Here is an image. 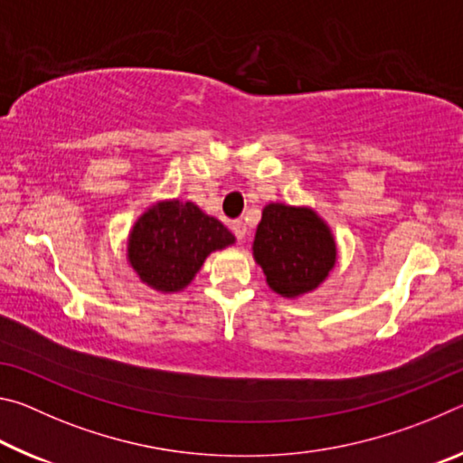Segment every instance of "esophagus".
I'll list each match as a JSON object with an SVG mask.
<instances>
[{"label": "esophagus", "instance_id": "esophagus-1", "mask_svg": "<svg viewBox=\"0 0 463 463\" xmlns=\"http://www.w3.org/2000/svg\"><path fill=\"white\" fill-rule=\"evenodd\" d=\"M231 229H232V232H234V237H237L239 241L245 239V237H247V232H249L247 224L242 222V221H232V222H231Z\"/></svg>", "mask_w": 463, "mask_h": 463}]
</instances>
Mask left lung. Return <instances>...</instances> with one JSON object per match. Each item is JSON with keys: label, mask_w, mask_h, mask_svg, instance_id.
<instances>
[{"label": "left lung", "mask_w": 463, "mask_h": 463, "mask_svg": "<svg viewBox=\"0 0 463 463\" xmlns=\"http://www.w3.org/2000/svg\"><path fill=\"white\" fill-rule=\"evenodd\" d=\"M253 257L273 292L298 298L315 292L333 271L336 242L312 208L271 202L257 224Z\"/></svg>", "instance_id": "8db88e82"}]
</instances>
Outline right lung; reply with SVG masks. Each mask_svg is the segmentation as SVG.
Instances as JSON below:
<instances>
[{"mask_svg":"<svg viewBox=\"0 0 463 463\" xmlns=\"http://www.w3.org/2000/svg\"><path fill=\"white\" fill-rule=\"evenodd\" d=\"M234 234L194 202L163 200L146 208L128 234V263L145 286L161 294L182 292L214 250Z\"/></svg>","mask_w":463,"mask_h":463,"instance_id":"right-lung-1","label":"right lung"}]
</instances>
